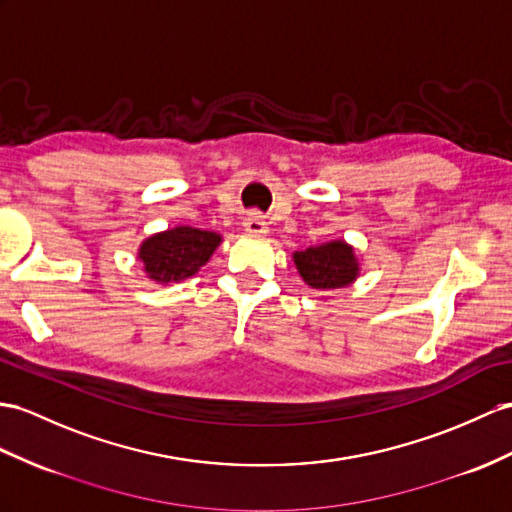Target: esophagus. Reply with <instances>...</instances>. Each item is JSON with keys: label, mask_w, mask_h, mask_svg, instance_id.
I'll list each match as a JSON object with an SVG mask.
<instances>
[{"label": "esophagus", "mask_w": 512, "mask_h": 512, "mask_svg": "<svg viewBox=\"0 0 512 512\" xmlns=\"http://www.w3.org/2000/svg\"><path fill=\"white\" fill-rule=\"evenodd\" d=\"M243 228L249 234H265L267 232V221L260 213H249L243 221Z\"/></svg>", "instance_id": "esophagus-1"}]
</instances>
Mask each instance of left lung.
I'll return each mask as SVG.
<instances>
[{"instance_id":"8db88e82","label":"left lung","mask_w":512,"mask_h":512,"mask_svg":"<svg viewBox=\"0 0 512 512\" xmlns=\"http://www.w3.org/2000/svg\"><path fill=\"white\" fill-rule=\"evenodd\" d=\"M293 260L304 282L321 291L343 289L358 276L354 249L345 241H330L319 247H308L304 252H295Z\"/></svg>"}]
</instances>
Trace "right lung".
Wrapping results in <instances>:
<instances>
[{
    "label": "right lung",
    "mask_w": 512,
    "mask_h": 512,
    "mask_svg": "<svg viewBox=\"0 0 512 512\" xmlns=\"http://www.w3.org/2000/svg\"><path fill=\"white\" fill-rule=\"evenodd\" d=\"M219 243L221 236L215 232L180 226L149 236L139 249V258L154 282H180L206 265Z\"/></svg>",
    "instance_id": "right-lung-1"
}]
</instances>
